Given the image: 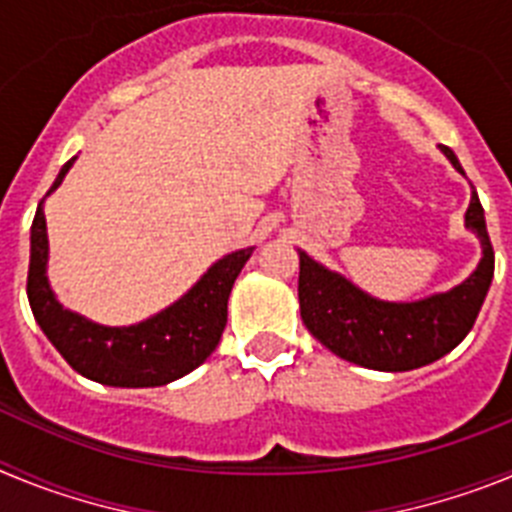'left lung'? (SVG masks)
I'll use <instances>...</instances> for the list:
<instances>
[{
    "label": "left lung",
    "mask_w": 512,
    "mask_h": 512,
    "mask_svg": "<svg viewBox=\"0 0 512 512\" xmlns=\"http://www.w3.org/2000/svg\"><path fill=\"white\" fill-rule=\"evenodd\" d=\"M441 153L464 174L449 146H441ZM464 225L482 243L479 266L449 292L415 302L377 300L300 251L297 292L302 323L333 354L366 369L410 372L433 364L459 346L472 330L495 274V251L477 192H472Z\"/></svg>",
    "instance_id": "8db88e82"
}]
</instances>
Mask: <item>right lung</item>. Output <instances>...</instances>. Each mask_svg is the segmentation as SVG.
Segmentation results:
<instances>
[{
    "mask_svg": "<svg viewBox=\"0 0 512 512\" xmlns=\"http://www.w3.org/2000/svg\"><path fill=\"white\" fill-rule=\"evenodd\" d=\"M74 161L76 156L63 164L51 192L69 174ZM251 253L253 248H241L215 261L182 300L153 318L110 328L66 310L53 295L45 277L48 233L40 202L30 228L27 300L40 330L81 377L110 387H161L194 372L215 351L228 323L230 289Z\"/></svg>",
    "mask_w": 512,
    "mask_h": 512,
    "instance_id": "obj_1",
    "label": "right lung"
}]
</instances>
